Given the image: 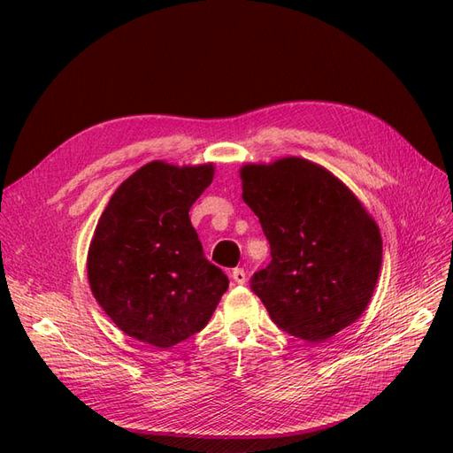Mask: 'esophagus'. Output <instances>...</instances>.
Returning <instances> with one entry per match:
<instances>
[{
    "instance_id": "34e87169",
    "label": "esophagus",
    "mask_w": 453,
    "mask_h": 453,
    "mask_svg": "<svg viewBox=\"0 0 453 453\" xmlns=\"http://www.w3.org/2000/svg\"><path fill=\"white\" fill-rule=\"evenodd\" d=\"M232 280H234L238 285H243L245 281H248V273H245V270L243 268H234L232 270Z\"/></svg>"
}]
</instances>
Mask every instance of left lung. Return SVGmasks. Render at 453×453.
Wrapping results in <instances>:
<instances>
[{"label":"left lung","instance_id":"8db88e82","mask_svg":"<svg viewBox=\"0 0 453 453\" xmlns=\"http://www.w3.org/2000/svg\"><path fill=\"white\" fill-rule=\"evenodd\" d=\"M242 198L270 243L251 287L291 336L323 342L357 321L374 295L381 234L353 190L311 160L283 157L240 168Z\"/></svg>","mask_w":453,"mask_h":453}]
</instances>
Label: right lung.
Wrapping results in <instances>:
<instances>
[{
	"label": "right lung",
	"mask_w": 453,
	"mask_h": 453,
	"mask_svg": "<svg viewBox=\"0 0 453 453\" xmlns=\"http://www.w3.org/2000/svg\"><path fill=\"white\" fill-rule=\"evenodd\" d=\"M213 173V162H147L119 185L96 225L90 291L109 319L143 344L166 349L202 331L228 289L188 217Z\"/></svg>",
	"instance_id": "add662e5"
}]
</instances>
